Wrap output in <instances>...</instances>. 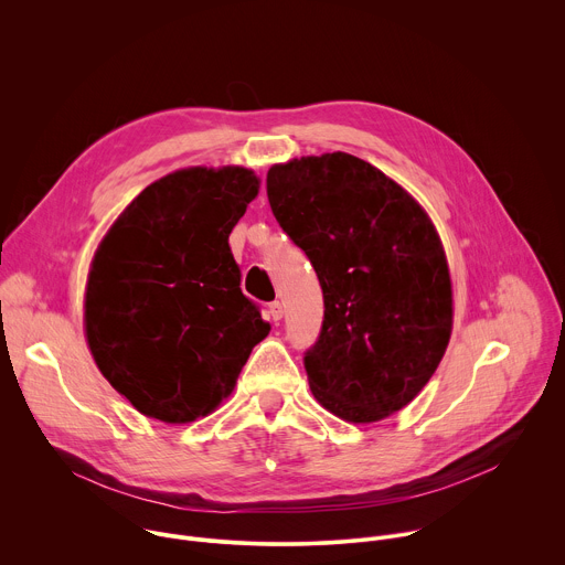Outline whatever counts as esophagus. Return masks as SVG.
Here are the masks:
<instances>
[{"label": "esophagus", "instance_id": "obj_1", "mask_svg": "<svg viewBox=\"0 0 565 565\" xmlns=\"http://www.w3.org/2000/svg\"><path fill=\"white\" fill-rule=\"evenodd\" d=\"M268 312H270V317H273L275 321H279V319L284 317V306H281V301H273V303L268 306Z\"/></svg>", "mask_w": 565, "mask_h": 565}]
</instances>
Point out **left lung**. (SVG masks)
Wrapping results in <instances>:
<instances>
[{"label": "left lung", "mask_w": 565, "mask_h": 565, "mask_svg": "<svg viewBox=\"0 0 565 565\" xmlns=\"http://www.w3.org/2000/svg\"><path fill=\"white\" fill-rule=\"evenodd\" d=\"M266 190L324 295L321 331L303 353L312 395L349 423L399 412L451 335V281L434 223L395 181L344 151L275 166Z\"/></svg>", "instance_id": "left-lung-1"}]
</instances>
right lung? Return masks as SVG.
Segmentation results:
<instances>
[{
    "label": "right lung",
    "mask_w": 565,
    "mask_h": 565,
    "mask_svg": "<svg viewBox=\"0 0 565 565\" xmlns=\"http://www.w3.org/2000/svg\"><path fill=\"white\" fill-rule=\"evenodd\" d=\"M257 192L244 168L179 170L147 185L103 238L85 297L87 342L140 414L207 416L268 335L227 246Z\"/></svg>",
    "instance_id": "obj_1"
}]
</instances>
